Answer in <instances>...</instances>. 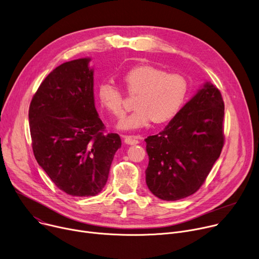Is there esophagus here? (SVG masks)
I'll return each mask as SVG.
<instances>
[{
	"mask_svg": "<svg viewBox=\"0 0 259 259\" xmlns=\"http://www.w3.org/2000/svg\"><path fill=\"white\" fill-rule=\"evenodd\" d=\"M125 139V143L128 145H136L140 143V137L135 135H123Z\"/></svg>",
	"mask_w": 259,
	"mask_h": 259,
	"instance_id": "obj_1",
	"label": "esophagus"
}]
</instances>
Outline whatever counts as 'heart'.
<instances>
[{
  "instance_id": "obj_1",
  "label": "heart",
  "mask_w": 259,
  "mask_h": 259,
  "mask_svg": "<svg viewBox=\"0 0 259 259\" xmlns=\"http://www.w3.org/2000/svg\"><path fill=\"white\" fill-rule=\"evenodd\" d=\"M127 93L136 96L135 110L119 123L122 129H137L149 125L168 122L181 109L188 93L186 78L163 68L144 64L132 67L123 77ZM102 106L116 118L125 115L123 93L115 85L104 82L99 86Z\"/></svg>"
}]
</instances>
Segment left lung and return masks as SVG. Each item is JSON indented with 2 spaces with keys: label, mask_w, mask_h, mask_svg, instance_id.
Returning <instances> with one entry per match:
<instances>
[{
  "label": "left lung",
  "mask_w": 259,
  "mask_h": 259,
  "mask_svg": "<svg viewBox=\"0 0 259 259\" xmlns=\"http://www.w3.org/2000/svg\"><path fill=\"white\" fill-rule=\"evenodd\" d=\"M224 101L206 83L166 127L146 141V182L153 195L177 201L195 194L220 157L224 136Z\"/></svg>",
  "instance_id": "1"
}]
</instances>
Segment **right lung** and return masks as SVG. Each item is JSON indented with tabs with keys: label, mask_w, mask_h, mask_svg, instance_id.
I'll return each mask as SVG.
<instances>
[{
	"label": "right lung",
	"mask_w": 259,
	"mask_h": 259,
	"mask_svg": "<svg viewBox=\"0 0 259 259\" xmlns=\"http://www.w3.org/2000/svg\"><path fill=\"white\" fill-rule=\"evenodd\" d=\"M90 60L57 66L40 83L29 107L35 159L60 191L74 197L102 191L122 146L117 133L106 132L96 110Z\"/></svg>",
	"instance_id": "obj_1"
}]
</instances>
